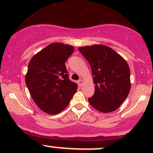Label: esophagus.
Returning <instances> with one entry per match:
<instances>
[{
	"label": "esophagus",
	"mask_w": 153,
	"mask_h": 153,
	"mask_svg": "<svg viewBox=\"0 0 153 153\" xmlns=\"http://www.w3.org/2000/svg\"><path fill=\"white\" fill-rule=\"evenodd\" d=\"M78 83H79V85H83V83L82 79H79V80L78 81Z\"/></svg>",
	"instance_id": "obj_1"
}]
</instances>
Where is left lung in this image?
I'll list each match as a JSON object with an SVG mask.
<instances>
[{"label": "left lung", "instance_id": "obj_1", "mask_svg": "<svg viewBox=\"0 0 153 153\" xmlns=\"http://www.w3.org/2000/svg\"><path fill=\"white\" fill-rule=\"evenodd\" d=\"M91 67L95 93L89 103L100 112L116 110L130 91V70L122 56L102 45L79 47Z\"/></svg>", "mask_w": 153, "mask_h": 153}]
</instances>
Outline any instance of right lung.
Returning <instances> with one entry per match:
<instances>
[{"label": "right lung", "mask_w": 153, "mask_h": 153, "mask_svg": "<svg viewBox=\"0 0 153 153\" xmlns=\"http://www.w3.org/2000/svg\"><path fill=\"white\" fill-rule=\"evenodd\" d=\"M72 46L53 43L35 54L28 64L26 83L37 106L49 114L67 107L78 85L69 79L65 63Z\"/></svg>", "instance_id": "right-lung-1"}]
</instances>
